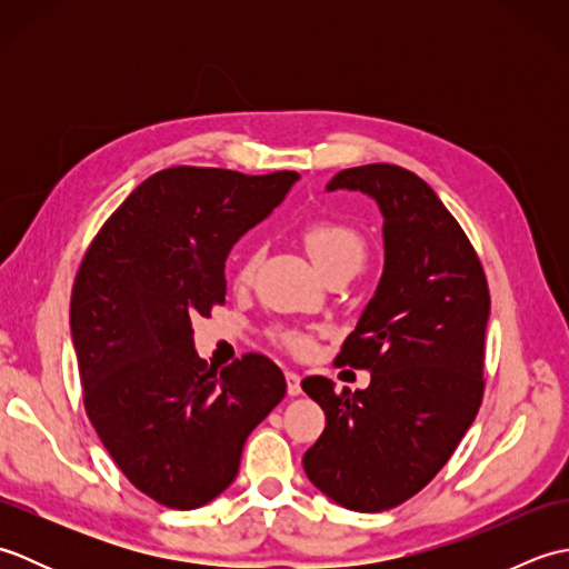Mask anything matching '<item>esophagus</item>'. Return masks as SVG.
Returning <instances> with one entry per match:
<instances>
[{"instance_id":"esophagus-1","label":"esophagus","mask_w":569,"mask_h":569,"mask_svg":"<svg viewBox=\"0 0 569 569\" xmlns=\"http://www.w3.org/2000/svg\"><path fill=\"white\" fill-rule=\"evenodd\" d=\"M286 383H288V393L291 396H298L300 391H303L300 389V377L296 371H286Z\"/></svg>"}]
</instances>
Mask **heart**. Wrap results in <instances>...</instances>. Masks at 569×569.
Instances as JSON below:
<instances>
[{
	"label": "heart",
	"mask_w": 569,
	"mask_h": 569,
	"mask_svg": "<svg viewBox=\"0 0 569 569\" xmlns=\"http://www.w3.org/2000/svg\"><path fill=\"white\" fill-rule=\"evenodd\" d=\"M306 247L310 251L312 261L318 263V269L325 273L328 269L337 263H345V261H357L361 263L365 261V239L357 232L355 227L342 224V222H312L306 227ZM257 261H259V251L249 253L244 259V263L239 266L237 271V283L244 286L251 281V273L257 269ZM286 345L296 349V352H303L308 349V340L303 335H286Z\"/></svg>",
	"instance_id": "obj_1"
}]
</instances>
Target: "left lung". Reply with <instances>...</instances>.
Wrapping results in <instances>:
<instances>
[{
    "label": "left lung",
    "mask_w": 569,
    "mask_h": 569,
    "mask_svg": "<svg viewBox=\"0 0 569 569\" xmlns=\"http://www.w3.org/2000/svg\"><path fill=\"white\" fill-rule=\"evenodd\" d=\"M335 190L365 192L383 217L379 286L337 355L371 383L335 393L330 379H303L328 420L303 467L325 497L373 513L426 487L475 422L491 300L467 234L426 180L369 163L337 173Z\"/></svg>",
    "instance_id": "8db88e82"
}]
</instances>
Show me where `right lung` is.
Listing matches in <instances>:
<instances>
[{
  "instance_id": "add662e5",
  "label": "right lung",
  "mask_w": 569,
  "mask_h": 569,
  "mask_svg": "<svg viewBox=\"0 0 569 569\" xmlns=\"http://www.w3.org/2000/svg\"><path fill=\"white\" fill-rule=\"evenodd\" d=\"M298 178L166 168L131 190L80 263L70 337L84 410L124 477L168 509L220 497L249 432L286 396L263 355L208 367L192 318L222 303L227 253Z\"/></svg>"
}]
</instances>
